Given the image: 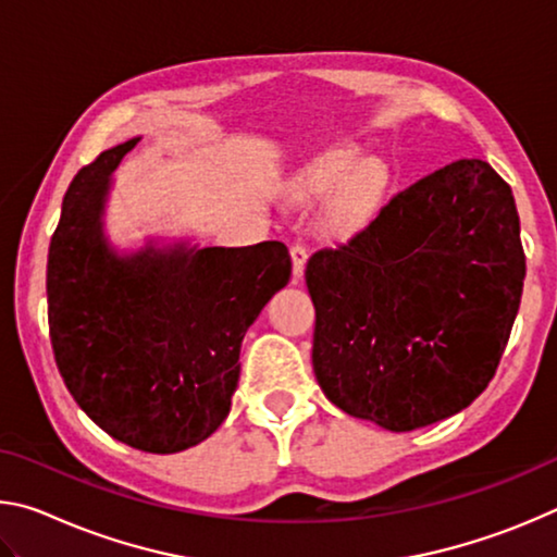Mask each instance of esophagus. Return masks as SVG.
I'll return each mask as SVG.
<instances>
[{"label":"esophagus","instance_id":"34e87169","mask_svg":"<svg viewBox=\"0 0 557 557\" xmlns=\"http://www.w3.org/2000/svg\"><path fill=\"white\" fill-rule=\"evenodd\" d=\"M289 256H292V272H295V277L301 280V275H305V265H307V258L309 252L301 243H295L289 248Z\"/></svg>","mask_w":557,"mask_h":557}]
</instances>
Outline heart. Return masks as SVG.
I'll return each instance as SVG.
<instances>
[{"mask_svg": "<svg viewBox=\"0 0 557 557\" xmlns=\"http://www.w3.org/2000/svg\"><path fill=\"white\" fill-rule=\"evenodd\" d=\"M385 166L375 159H361L356 147H338L314 159L299 178L305 196L332 191L324 209V228L334 235H351L373 219L383 199Z\"/></svg>", "mask_w": 557, "mask_h": 557, "instance_id": "heart-1", "label": "heart"}]
</instances>
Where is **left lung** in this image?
Here are the masks:
<instances>
[{
  "mask_svg": "<svg viewBox=\"0 0 557 557\" xmlns=\"http://www.w3.org/2000/svg\"><path fill=\"white\" fill-rule=\"evenodd\" d=\"M305 277L326 398L393 432L445 420L494 379L521 305L511 186L482 159L451 162L314 252Z\"/></svg>",
  "mask_w": 557,
  "mask_h": 557,
  "instance_id": "1",
  "label": "left lung"
}]
</instances>
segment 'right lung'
I'll use <instances>...</instances> for the list:
<instances>
[{"label": "right lung", "instance_id": "1", "mask_svg": "<svg viewBox=\"0 0 557 557\" xmlns=\"http://www.w3.org/2000/svg\"><path fill=\"white\" fill-rule=\"evenodd\" d=\"M137 139L73 176L49 248L55 366L83 412L125 445L174 455L219 430L238 388L240 344L289 282L280 240L147 248L117 256L102 231L112 172Z\"/></svg>", "mask_w": 557, "mask_h": 557}]
</instances>
